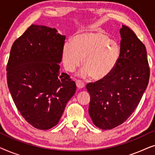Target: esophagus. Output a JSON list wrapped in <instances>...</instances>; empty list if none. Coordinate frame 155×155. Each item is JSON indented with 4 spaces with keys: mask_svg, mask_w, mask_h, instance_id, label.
<instances>
[{
    "mask_svg": "<svg viewBox=\"0 0 155 155\" xmlns=\"http://www.w3.org/2000/svg\"><path fill=\"white\" fill-rule=\"evenodd\" d=\"M75 83H76V86H77V87L78 89H82L84 87V86H85V84H84V82L80 80H76Z\"/></svg>",
    "mask_w": 155,
    "mask_h": 155,
    "instance_id": "34e87169",
    "label": "esophagus"
}]
</instances>
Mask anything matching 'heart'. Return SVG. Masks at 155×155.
<instances>
[{
    "label": "heart",
    "instance_id": "b5f03b06",
    "mask_svg": "<svg viewBox=\"0 0 155 155\" xmlns=\"http://www.w3.org/2000/svg\"><path fill=\"white\" fill-rule=\"evenodd\" d=\"M120 49L115 40L101 32H84L76 35L63 48V63L65 70L73 72L82 64L81 75H91L94 80L107 78L116 67Z\"/></svg>",
    "mask_w": 155,
    "mask_h": 155
}]
</instances>
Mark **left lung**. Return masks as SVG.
<instances>
[{"mask_svg":"<svg viewBox=\"0 0 155 155\" xmlns=\"http://www.w3.org/2000/svg\"><path fill=\"white\" fill-rule=\"evenodd\" d=\"M120 56L113 71L86 85L90 94L89 114L99 128L110 130L124 123L139 104L150 79L144 44L129 27L120 29Z\"/></svg>","mask_w":155,"mask_h":155,"instance_id":"1","label":"left lung"}]
</instances>
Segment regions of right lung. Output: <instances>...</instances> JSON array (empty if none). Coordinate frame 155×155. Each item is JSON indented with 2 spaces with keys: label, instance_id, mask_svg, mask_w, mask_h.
Wrapping results in <instances>:
<instances>
[{
  "label": "right lung",
  "instance_id": "1",
  "mask_svg": "<svg viewBox=\"0 0 155 155\" xmlns=\"http://www.w3.org/2000/svg\"><path fill=\"white\" fill-rule=\"evenodd\" d=\"M65 37L55 28L31 25L16 39L7 64L10 94L22 117L35 128L58 124L75 82L60 72Z\"/></svg>",
  "mask_w": 155,
  "mask_h": 155
}]
</instances>
